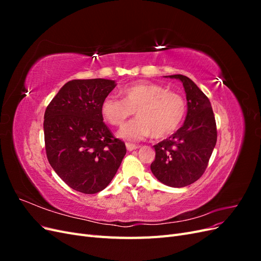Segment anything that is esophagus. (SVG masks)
<instances>
[{"instance_id":"esophagus-1","label":"esophagus","mask_w":261,"mask_h":261,"mask_svg":"<svg viewBox=\"0 0 261 261\" xmlns=\"http://www.w3.org/2000/svg\"><path fill=\"white\" fill-rule=\"evenodd\" d=\"M126 148H127L128 151H133V150L137 149V148H138V146L134 145V144H129V143H127V144H126Z\"/></svg>"}]
</instances>
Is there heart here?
<instances>
[{
	"mask_svg": "<svg viewBox=\"0 0 261 261\" xmlns=\"http://www.w3.org/2000/svg\"><path fill=\"white\" fill-rule=\"evenodd\" d=\"M123 99L108 96L101 105V113L112 126L121 127L134 113L138 118L126 124L118 136L138 141L154 136L164 138L179 127L186 114V103L180 94L153 83H136L121 91Z\"/></svg>",
	"mask_w": 261,
	"mask_h": 261,
	"instance_id": "heart-1",
	"label": "heart"
}]
</instances>
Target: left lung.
I'll return each mask as SVG.
<instances>
[{"label":"left lung","mask_w":261,"mask_h":261,"mask_svg":"<svg viewBox=\"0 0 261 261\" xmlns=\"http://www.w3.org/2000/svg\"><path fill=\"white\" fill-rule=\"evenodd\" d=\"M183 83L187 99L184 125L153 146V175L171 187H184L199 179L217 144V125L208 97L184 75H171Z\"/></svg>","instance_id":"1"}]
</instances>
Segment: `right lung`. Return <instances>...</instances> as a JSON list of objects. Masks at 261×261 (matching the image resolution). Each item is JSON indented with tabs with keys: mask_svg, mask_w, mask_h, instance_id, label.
<instances>
[{
	"mask_svg": "<svg viewBox=\"0 0 261 261\" xmlns=\"http://www.w3.org/2000/svg\"><path fill=\"white\" fill-rule=\"evenodd\" d=\"M114 81L74 80L57 93L44 113L49 163L65 183L83 194L99 193L120 168L126 147L103 122L101 105Z\"/></svg>",
	"mask_w": 261,
	"mask_h": 261,
	"instance_id": "obj_1",
	"label": "right lung"
}]
</instances>
